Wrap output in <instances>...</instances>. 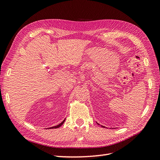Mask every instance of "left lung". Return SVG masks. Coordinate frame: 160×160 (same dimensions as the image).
I'll use <instances>...</instances> for the list:
<instances>
[{"label": "left lung", "instance_id": "8db88e82", "mask_svg": "<svg viewBox=\"0 0 160 160\" xmlns=\"http://www.w3.org/2000/svg\"><path fill=\"white\" fill-rule=\"evenodd\" d=\"M97 124H98V123H97ZM102 126V127H103V128H105V126Z\"/></svg>", "mask_w": 160, "mask_h": 160}]
</instances>
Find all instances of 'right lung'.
Returning <instances> with one entry per match:
<instances>
[{
  "label": "right lung",
  "mask_w": 160,
  "mask_h": 160,
  "mask_svg": "<svg viewBox=\"0 0 160 160\" xmlns=\"http://www.w3.org/2000/svg\"><path fill=\"white\" fill-rule=\"evenodd\" d=\"M65 119H64L63 120V121L61 122V123H60L59 124H58V125H57V126H52V127H51V128H49L48 129H52V128H59V127L61 126H62L63 125V123L65 122Z\"/></svg>",
  "instance_id": "obj_1"
}]
</instances>
